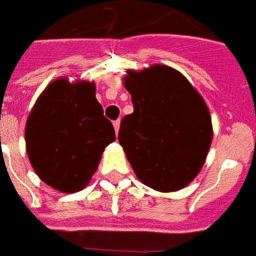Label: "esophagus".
Here are the masks:
<instances>
[{
  "mask_svg": "<svg viewBox=\"0 0 256 256\" xmlns=\"http://www.w3.org/2000/svg\"><path fill=\"white\" fill-rule=\"evenodd\" d=\"M114 128H115V132H116V134L119 133V128H120V120H115V122H114Z\"/></svg>",
  "mask_w": 256,
  "mask_h": 256,
  "instance_id": "esophagus-1",
  "label": "esophagus"
}]
</instances>
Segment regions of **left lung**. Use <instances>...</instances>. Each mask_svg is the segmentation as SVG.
<instances>
[{"label":"left lung","mask_w":256,"mask_h":256,"mask_svg":"<svg viewBox=\"0 0 256 256\" xmlns=\"http://www.w3.org/2000/svg\"><path fill=\"white\" fill-rule=\"evenodd\" d=\"M123 84L134 112L119 130L141 182L159 192L185 188L198 176L212 141L208 106L182 74L163 64L128 70Z\"/></svg>","instance_id":"1"}]
</instances>
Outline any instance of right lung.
Wrapping results in <instances>:
<instances>
[{
	"instance_id": "obj_1",
	"label": "right lung",
	"mask_w": 256,
	"mask_h": 256,
	"mask_svg": "<svg viewBox=\"0 0 256 256\" xmlns=\"http://www.w3.org/2000/svg\"><path fill=\"white\" fill-rule=\"evenodd\" d=\"M96 98V84L58 78L48 84L27 118L26 150L44 182L75 193L90 182L115 130Z\"/></svg>"
}]
</instances>
